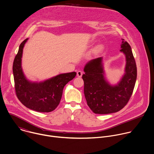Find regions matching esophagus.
I'll return each instance as SVG.
<instances>
[{"instance_id":"34e87169","label":"esophagus","mask_w":154,"mask_h":154,"mask_svg":"<svg viewBox=\"0 0 154 154\" xmlns=\"http://www.w3.org/2000/svg\"><path fill=\"white\" fill-rule=\"evenodd\" d=\"M82 75H83V72H82L81 71H77V77H81L82 76Z\"/></svg>"}]
</instances>
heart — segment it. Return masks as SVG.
I'll list each match as a JSON object with an SVG mask.
<instances>
[{
  "instance_id": "heart-1",
  "label": "heart",
  "mask_w": 154,
  "mask_h": 154,
  "mask_svg": "<svg viewBox=\"0 0 154 154\" xmlns=\"http://www.w3.org/2000/svg\"><path fill=\"white\" fill-rule=\"evenodd\" d=\"M103 48H104V46H103V45H98L97 46L95 47L94 51V53L95 54H98V53H101V51L103 50Z\"/></svg>"
}]
</instances>
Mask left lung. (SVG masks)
<instances>
[{
    "label": "left lung",
    "mask_w": 154,
    "mask_h": 154,
    "mask_svg": "<svg viewBox=\"0 0 154 154\" xmlns=\"http://www.w3.org/2000/svg\"><path fill=\"white\" fill-rule=\"evenodd\" d=\"M122 40L120 50L126 56L125 74L120 82L111 85L104 77L102 58L89 61L85 66L84 94L87 104L95 114H108L123 109L129 101L137 79V66L129 44Z\"/></svg>",
    "instance_id": "obj_1"
}]
</instances>
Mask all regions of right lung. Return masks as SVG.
<instances>
[{"label": "right lung", "instance_id": "1", "mask_svg": "<svg viewBox=\"0 0 154 154\" xmlns=\"http://www.w3.org/2000/svg\"><path fill=\"white\" fill-rule=\"evenodd\" d=\"M28 38L19 46L13 66L16 95L26 108L40 112L54 111L59 105L64 86L76 75L75 72L62 74L43 82L28 81L22 69L23 48Z\"/></svg>", "mask_w": 154, "mask_h": 154}]
</instances>
